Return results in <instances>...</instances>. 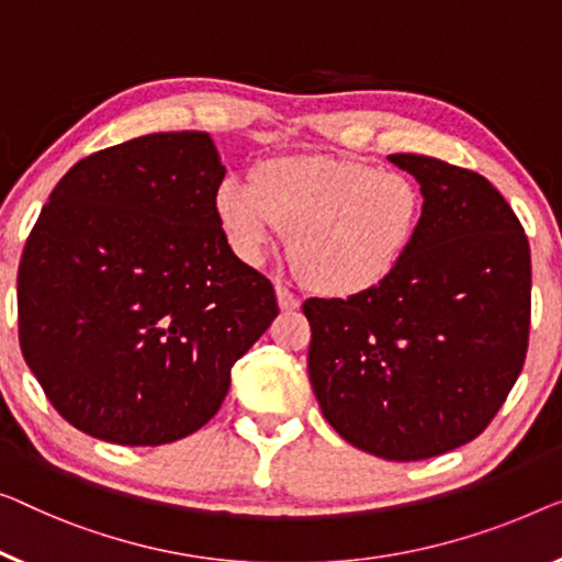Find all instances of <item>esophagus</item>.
Here are the masks:
<instances>
[{"label": "esophagus", "mask_w": 562, "mask_h": 562, "mask_svg": "<svg viewBox=\"0 0 562 562\" xmlns=\"http://www.w3.org/2000/svg\"><path fill=\"white\" fill-rule=\"evenodd\" d=\"M274 295H278L280 310H297V307H300V297L295 295V292H290V290H284V288H278V290H274Z\"/></svg>", "instance_id": "esophagus-1"}]
</instances>
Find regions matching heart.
Listing matches in <instances>:
<instances>
[{
    "instance_id": "heart-1",
    "label": "heart",
    "mask_w": 562,
    "mask_h": 562,
    "mask_svg": "<svg viewBox=\"0 0 562 562\" xmlns=\"http://www.w3.org/2000/svg\"><path fill=\"white\" fill-rule=\"evenodd\" d=\"M216 222L241 262L262 265L290 234L310 288L330 297L371 292L412 252L424 196L412 176L340 156H274L252 183L237 176L214 191Z\"/></svg>"
}]
</instances>
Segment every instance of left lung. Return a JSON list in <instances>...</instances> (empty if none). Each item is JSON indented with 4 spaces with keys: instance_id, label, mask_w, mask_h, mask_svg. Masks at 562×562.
Wrapping results in <instances>:
<instances>
[{
    "instance_id": "left-lung-1",
    "label": "left lung",
    "mask_w": 562,
    "mask_h": 562,
    "mask_svg": "<svg viewBox=\"0 0 562 562\" xmlns=\"http://www.w3.org/2000/svg\"><path fill=\"white\" fill-rule=\"evenodd\" d=\"M424 220L391 278L348 300H305L307 373L342 439L389 462L439 457L487 429L522 371L530 245L484 176L416 154Z\"/></svg>"
}]
</instances>
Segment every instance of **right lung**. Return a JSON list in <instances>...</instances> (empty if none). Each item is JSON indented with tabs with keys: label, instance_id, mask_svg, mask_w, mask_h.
I'll return each instance as SVG.
<instances>
[{
	"label": "right lung",
	"instance_id": "right-lung-1",
	"mask_svg": "<svg viewBox=\"0 0 562 562\" xmlns=\"http://www.w3.org/2000/svg\"><path fill=\"white\" fill-rule=\"evenodd\" d=\"M224 173L209 133H150L82 158L42 206L16 274L20 346L75 429L121 447L189 437L278 317L216 222Z\"/></svg>",
	"mask_w": 562,
	"mask_h": 562
}]
</instances>
